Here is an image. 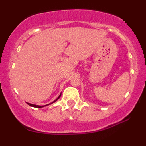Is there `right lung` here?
Returning a JSON list of instances; mask_svg holds the SVG:
<instances>
[{
	"label": "right lung",
	"mask_w": 146,
	"mask_h": 146,
	"mask_svg": "<svg viewBox=\"0 0 146 146\" xmlns=\"http://www.w3.org/2000/svg\"><path fill=\"white\" fill-rule=\"evenodd\" d=\"M60 96H61V93H60V94L59 95V96L57 98V99H56L55 101H54L53 102H52V103H49V104H47V105H34V104H31V103H27L28 105H29L30 106H31V107H33V108H43V107H45V106H46V105H50V104H52V103H54V102H56V101H57L58 99H60Z\"/></svg>",
	"instance_id": "add662e5"
}]
</instances>
